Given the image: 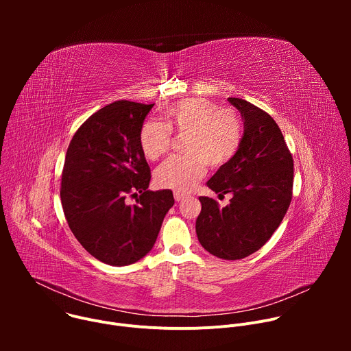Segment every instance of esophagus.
Here are the masks:
<instances>
[{"label": "esophagus", "mask_w": 351, "mask_h": 351, "mask_svg": "<svg viewBox=\"0 0 351 351\" xmlns=\"http://www.w3.org/2000/svg\"><path fill=\"white\" fill-rule=\"evenodd\" d=\"M173 197H175L176 202H182V199L186 197V194H182V193H178V191H176V193L173 194Z\"/></svg>", "instance_id": "34e87169"}]
</instances>
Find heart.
Segmentation results:
<instances>
[{
	"label": "heart",
	"mask_w": 351,
	"mask_h": 351,
	"mask_svg": "<svg viewBox=\"0 0 351 351\" xmlns=\"http://www.w3.org/2000/svg\"><path fill=\"white\" fill-rule=\"evenodd\" d=\"M187 137L183 157H172L154 172L156 183L178 193L190 191L211 168L226 165L241 143V121L230 108L207 98H189L165 110V125L154 121L143 123L138 133L141 153L149 161L161 158L171 147L172 133Z\"/></svg>",
	"instance_id": "heart-1"
}]
</instances>
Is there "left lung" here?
<instances>
[{
	"instance_id": "obj_1",
	"label": "left lung",
	"mask_w": 351,
	"mask_h": 351,
	"mask_svg": "<svg viewBox=\"0 0 351 351\" xmlns=\"http://www.w3.org/2000/svg\"><path fill=\"white\" fill-rule=\"evenodd\" d=\"M244 121L236 156L207 182L230 204L219 208L214 198L198 197V241L222 260L256 253L280 225L293 194V158L274 118L243 98H228Z\"/></svg>"
}]
</instances>
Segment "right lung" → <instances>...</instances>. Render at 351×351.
<instances>
[{
	"label": "right lung",
	"mask_w": 351,
	"mask_h": 351,
	"mask_svg": "<svg viewBox=\"0 0 351 351\" xmlns=\"http://www.w3.org/2000/svg\"><path fill=\"white\" fill-rule=\"evenodd\" d=\"M154 104L115 101L93 114L68 147L61 203L87 253L114 267L130 265L153 248L175 204L171 190H148L152 172L138 144ZM136 198L128 205L125 198Z\"/></svg>",
	"instance_id": "1"
}]
</instances>
